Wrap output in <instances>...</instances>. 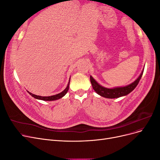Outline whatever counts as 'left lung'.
<instances>
[{
	"label": "left lung",
	"instance_id": "left-lung-1",
	"mask_svg": "<svg viewBox=\"0 0 160 160\" xmlns=\"http://www.w3.org/2000/svg\"><path fill=\"white\" fill-rule=\"evenodd\" d=\"M143 72V70L142 71V73L138 77V78L135 80L132 83L128 85L125 87H122V88H116L113 89H108L105 88L104 87L100 85L98 82H97L92 76H90V81L93 87V89L95 90L97 93L98 95L103 97L105 98L109 99H115L121 98V97L125 96L131 93L135 88H136L139 82L141 79L142 75Z\"/></svg>",
	"mask_w": 160,
	"mask_h": 160
}]
</instances>
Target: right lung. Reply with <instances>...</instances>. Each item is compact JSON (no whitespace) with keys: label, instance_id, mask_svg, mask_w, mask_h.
I'll return each mask as SVG.
<instances>
[{"label":"right lung","instance_id":"1","mask_svg":"<svg viewBox=\"0 0 160 160\" xmlns=\"http://www.w3.org/2000/svg\"><path fill=\"white\" fill-rule=\"evenodd\" d=\"M69 83H70V79H69V81L68 83V85H67V88L62 91L61 93H58L57 95H52V96H49V97H42V96H39V95H36L35 94H32L31 93H30L29 91L27 92L28 93H29L32 98L37 99H40V100H43V101H55V100H57L59 99H61L62 97L65 96L66 95V93H67V91H68L69 89Z\"/></svg>","mask_w":160,"mask_h":160}]
</instances>
